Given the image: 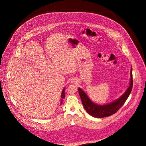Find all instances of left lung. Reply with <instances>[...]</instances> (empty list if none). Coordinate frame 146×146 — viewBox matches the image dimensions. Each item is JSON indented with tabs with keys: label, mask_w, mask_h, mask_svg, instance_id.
Listing matches in <instances>:
<instances>
[{
	"label": "left lung",
	"mask_w": 146,
	"mask_h": 146,
	"mask_svg": "<svg viewBox=\"0 0 146 146\" xmlns=\"http://www.w3.org/2000/svg\"><path fill=\"white\" fill-rule=\"evenodd\" d=\"M131 79L130 86L124 95L113 102L105 105H98L94 104L86 94L81 89L78 88V91L84 107L87 113L95 118H104L115 114L123 106L132 90L133 86L132 68L131 69Z\"/></svg>",
	"instance_id": "left-lung-1"
}]
</instances>
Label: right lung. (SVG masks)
<instances>
[{
    "instance_id": "right-lung-1",
    "label": "right lung",
    "mask_w": 146,
    "mask_h": 146,
    "mask_svg": "<svg viewBox=\"0 0 146 146\" xmlns=\"http://www.w3.org/2000/svg\"><path fill=\"white\" fill-rule=\"evenodd\" d=\"M65 97V93H64V89H63V90L62 91V95H61V104H62V102L63 99Z\"/></svg>"
}]
</instances>
